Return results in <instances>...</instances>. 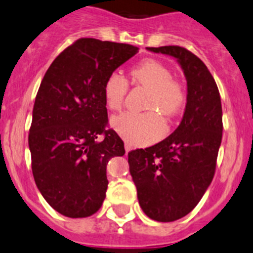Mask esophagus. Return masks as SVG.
I'll use <instances>...</instances> for the list:
<instances>
[{
  "label": "esophagus",
  "instance_id": "34e87169",
  "mask_svg": "<svg viewBox=\"0 0 253 253\" xmlns=\"http://www.w3.org/2000/svg\"><path fill=\"white\" fill-rule=\"evenodd\" d=\"M131 146L128 145V143H125V150H126V153H128L129 151H131Z\"/></svg>",
  "mask_w": 253,
  "mask_h": 253
}]
</instances>
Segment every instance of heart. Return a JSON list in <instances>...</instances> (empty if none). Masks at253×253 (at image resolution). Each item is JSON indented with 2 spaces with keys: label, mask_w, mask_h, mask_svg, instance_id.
Listing matches in <instances>:
<instances>
[{
  "label": "heart",
  "mask_w": 253,
  "mask_h": 253,
  "mask_svg": "<svg viewBox=\"0 0 253 253\" xmlns=\"http://www.w3.org/2000/svg\"><path fill=\"white\" fill-rule=\"evenodd\" d=\"M129 75L133 84L150 89L145 108L152 111L124 112L112 117L111 125L129 145H148L159 140L165 132L164 120L154 111L171 119L185 107L187 93L180 81L172 79L171 71L156 60L142 61L132 68ZM127 91V80L117 72L111 73L103 84V98L108 110H121Z\"/></svg>",
  "instance_id": "1"
}]
</instances>
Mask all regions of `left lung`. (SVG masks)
<instances>
[{
    "label": "left lung",
    "mask_w": 253,
    "mask_h": 253,
    "mask_svg": "<svg viewBox=\"0 0 253 253\" xmlns=\"http://www.w3.org/2000/svg\"><path fill=\"white\" fill-rule=\"evenodd\" d=\"M147 48L177 58L187 80L180 126L157 145L128 152L141 209L155 221L172 222L190 213L212 182L222 140V106L213 77L192 52L180 46Z\"/></svg>",
    "instance_id": "left-lung-1"
}]
</instances>
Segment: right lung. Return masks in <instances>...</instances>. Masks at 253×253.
Returning a JSON list of instances; mask_svg holds the SVG:
<instances>
[{
	"mask_svg": "<svg viewBox=\"0 0 253 253\" xmlns=\"http://www.w3.org/2000/svg\"><path fill=\"white\" fill-rule=\"evenodd\" d=\"M137 52L132 44L80 39L44 73L28 146L35 182L63 216L88 217L102 206L108 161L125 155L124 141L108 128L103 84Z\"/></svg>",
	"mask_w": 253,
	"mask_h": 253,
	"instance_id": "add662e5",
	"label": "right lung"
}]
</instances>
